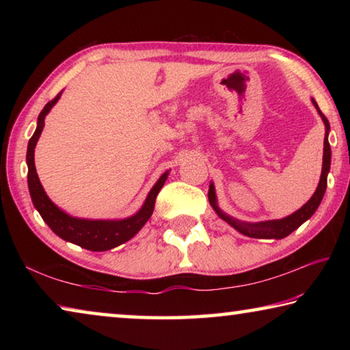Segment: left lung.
<instances>
[{
	"instance_id": "1",
	"label": "left lung",
	"mask_w": 350,
	"mask_h": 350,
	"mask_svg": "<svg viewBox=\"0 0 350 350\" xmlns=\"http://www.w3.org/2000/svg\"><path fill=\"white\" fill-rule=\"evenodd\" d=\"M312 103L315 105V108L318 111V114L321 116L324 126H325V137H324V156H323V170H321V177H319V183L317 187V191L313 193V196L309 199V202L304 204L298 211H295L293 215H290L284 219H275V221H264V222H242L234 219L232 216L225 215V213L217 206V200H216V193H215V185H210L208 189V200L213 208L217 213V216L224 219L225 222L232 225L233 228L238 230L239 233L250 236V238H258V239H282L288 236L292 232H295L296 228L299 227L301 224H304L307 219L312 217L313 213L317 211V208L321 204L323 196L325 193V187H327V174L330 170V145L327 140V135L330 131V125L329 120L324 117V114L319 111L318 105L315 100L312 98Z\"/></svg>"
}]
</instances>
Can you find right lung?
<instances>
[{"label":"right lung","instance_id":"1","mask_svg":"<svg viewBox=\"0 0 350 350\" xmlns=\"http://www.w3.org/2000/svg\"><path fill=\"white\" fill-rule=\"evenodd\" d=\"M60 96L62 92L58 94L54 100H51V102L44 106L43 111L40 112L37 129H35L33 135L31 140H29L26 154L29 193H31L33 206L38 210L41 217H43V221L49 225L52 232L57 236H60L62 239L72 242V244L80 245L81 248H86V250L91 252L111 250V248L123 244V242L131 239L134 234H137L140 232V228L146 224L148 219L151 217L154 204H156V198L159 191H161V188L163 187L165 180H167L168 171L161 176V179L156 182V185L151 188L150 194L146 196L145 204L142 205V208L131 217L118 219V221L79 219L69 216L68 213L58 208V206L47 198L46 191L43 187H41L37 170H35L33 152L35 145H37V142L40 139V134L44 128V117L47 116V112L52 109V106L58 102Z\"/></svg>","mask_w":350,"mask_h":350}]
</instances>
